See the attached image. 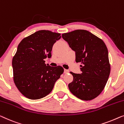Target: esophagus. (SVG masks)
<instances>
[{
  "instance_id": "esophagus-1",
  "label": "esophagus",
  "mask_w": 124,
  "mask_h": 124,
  "mask_svg": "<svg viewBox=\"0 0 124 124\" xmlns=\"http://www.w3.org/2000/svg\"><path fill=\"white\" fill-rule=\"evenodd\" d=\"M69 73V70L68 69H64V73H65V74H67V73Z\"/></svg>"
}]
</instances>
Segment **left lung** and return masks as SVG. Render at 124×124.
<instances>
[{"label":"left lung","instance_id":"8db88e82","mask_svg":"<svg viewBox=\"0 0 124 124\" xmlns=\"http://www.w3.org/2000/svg\"><path fill=\"white\" fill-rule=\"evenodd\" d=\"M62 37L75 52V62H81L80 74L70 72L73 76L68 85L70 91L82 100H93L103 90L110 75L106 45L102 39L84 30L63 33Z\"/></svg>","mask_w":124,"mask_h":124}]
</instances>
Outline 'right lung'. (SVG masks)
<instances>
[{"mask_svg": "<svg viewBox=\"0 0 124 124\" xmlns=\"http://www.w3.org/2000/svg\"><path fill=\"white\" fill-rule=\"evenodd\" d=\"M60 35L40 30L25 37L18 46L12 59L13 80L26 97L37 100L46 96L63 73L62 66L46 65L44 60L51 58L52 48Z\"/></svg>", "mask_w": 124, "mask_h": 124, "instance_id": "right-lung-1", "label": "right lung"}]
</instances>
